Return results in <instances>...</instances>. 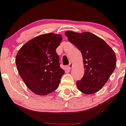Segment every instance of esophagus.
Instances as JSON below:
<instances>
[{
  "instance_id": "34e87169",
  "label": "esophagus",
  "mask_w": 126,
  "mask_h": 126,
  "mask_svg": "<svg viewBox=\"0 0 126 126\" xmlns=\"http://www.w3.org/2000/svg\"><path fill=\"white\" fill-rule=\"evenodd\" d=\"M72 65H73V64H72V63H71H71H69V64L68 65V70H71V68H72Z\"/></svg>"
}]
</instances>
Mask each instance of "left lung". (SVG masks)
<instances>
[{
	"mask_svg": "<svg viewBox=\"0 0 126 126\" xmlns=\"http://www.w3.org/2000/svg\"><path fill=\"white\" fill-rule=\"evenodd\" d=\"M65 35L81 52L83 57L85 71L82 80L76 82L77 88L86 94L97 92L116 68L115 52L105 41L91 33L66 31Z\"/></svg>",
	"mask_w": 126,
	"mask_h": 126,
	"instance_id": "8db88e82",
	"label": "left lung"
}]
</instances>
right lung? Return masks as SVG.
Segmentation results:
<instances>
[{
	"instance_id": "obj_1",
	"label": "right lung",
	"mask_w": 126,
	"mask_h": 126,
	"mask_svg": "<svg viewBox=\"0 0 126 126\" xmlns=\"http://www.w3.org/2000/svg\"><path fill=\"white\" fill-rule=\"evenodd\" d=\"M62 39L59 34H43L29 41L17 52L16 64L19 74L36 94L46 96L58 87L64 74L56 52Z\"/></svg>"
}]
</instances>
